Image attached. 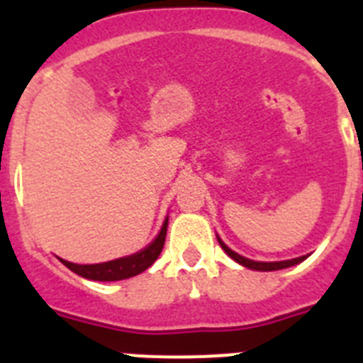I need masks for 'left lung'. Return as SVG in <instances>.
<instances>
[{"instance_id":"left-lung-1","label":"left lung","mask_w":363,"mask_h":363,"mask_svg":"<svg viewBox=\"0 0 363 363\" xmlns=\"http://www.w3.org/2000/svg\"><path fill=\"white\" fill-rule=\"evenodd\" d=\"M218 243H220L221 249H223V251H225L227 255H229L230 258L234 259V262H238V264H242L243 267L255 269V271H278V269L293 267V265L300 264V262H303V259L307 258V256H300V258L287 259V262H255V259H247V258H243V256L236 255V252H234V251H230L229 247H227L225 243L221 242L220 238H218Z\"/></svg>"}]
</instances>
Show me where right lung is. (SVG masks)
<instances>
[{"mask_svg":"<svg viewBox=\"0 0 363 363\" xmlns=\"http://www.w3.org/2000/svg\"><path fill=\"white\" fill-rule=\"evenodd\" d=\"M165 234H167V220L163 223L162 230H160L158 238L154 240L147 249H143L142 252L138 255L127 256V258L112 259L107 264H96V265H78L70 264L67 259H62V264L67 265L72 272L79 274V277L86 278V280H98V281H116V280H125V278L136 277L140 272H143L145 269H149L150 265L158 259L160 252L163 249V243H165Z\"/></svg>","mask_w":363,"mask_h":363,"instance_id":"1","label":"right lung"}]
</instances>
